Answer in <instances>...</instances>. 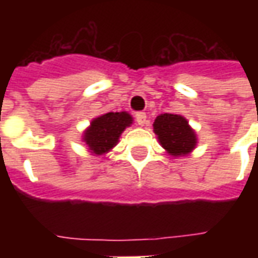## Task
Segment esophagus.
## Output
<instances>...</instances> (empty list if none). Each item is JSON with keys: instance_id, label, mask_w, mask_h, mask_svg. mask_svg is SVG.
Listing matches in <instances>:
<instances>
[{"instance_id": "1", "label": "esophagus", "mask_w": 258, "mask_h": 258, "mask_svg": "<svg viewBox=\"0 0 258 258\" xmlns=\"http://www.w3.org/2000/svg\"><path fill=\"white\" fill-rule=\"evenodd\" d=\"M135 120H137V123L140 124V125H144L146 121V113L145 112H140L135 114Z\"/></svg>"}]
</instances>
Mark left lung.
<instances>
[{"label":"left lung","instance_id":"obj_1","mask_svg":"<svg viewBox=\"0 0 258 258\" xmlns=\"http://www.w3.org/2000/svg\"><path fill=\"white\" fill-rule=\"evenodd\" d=\"M153 131L160 145L174 157L188 155L198 144L196 134L189 127L188 120L179 114L164 113L157 116L153 123Z\"/></svg>","mask_w":258,"mask_h":258}]
</instances>
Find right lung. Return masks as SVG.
I'll list each match as a JSON object with an SVG mask.
<instances>
[{
    "label": "right lung",
    "instance_id": "add662e5",
    "mask_svg": "<svg viewBox=\"0 0 258 258\" xmlns=\"http://www.w3.org/2000/svg\"><path fill=\"white\" fill-rule=\"evenodd\" d=\"M133 124V117L127 112H109L94 118L83 135L91 153L96 156L107 153L117 145L124 130Z\"/></svg>",
    "mask_w": 258,
    "mask_h": 258
}]
</instances>
